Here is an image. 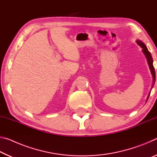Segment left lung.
Returning <instances> with one entry per match:
<instances>
[{
    "label": "left lung",
    "mask_w": 157,
    "mask_h": 157,
    "mask_svg": "<svg viewBox=\"0 0 157 157\" xmlns=\"http://www.w3.org/2000/svg\"><path fill=\"white\" fill-rule=\"evenodd\" d=\"M136 43H137L138 45H139V46H140L143 48L142 51L143 52V54L145 55L146 59H147V63H148L149 68H150L151 74H152V78H153V82H152V89L154 85H155V83L156 75H155V68H154V66H153V59H152V55H151L150 52L148 51L147 47H146L145 44L143 43V42H142L141 41H140V40H136ZM150 92L149 93L148 96L147 98V100H148V98H149V96H150Z\"/></svg>",
    "instance_id": "left-lung-1"
}]
</instances>
